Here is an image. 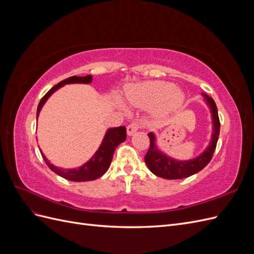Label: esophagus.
I'll return each instance as SVG.
<instances>
[{"label":"esophagus","mask_w":254,"mask_h":254,"mask_svg":"<svg viewBox=\"0 0 254 254\" xmlns=\"http://www.w3.org/2000/svg\"><path fill=\"white\" fill-rule=\"evenodd\" d=\"M139 128H140V124H139V123H136V122L131 123V124H129V125L127 126V134H128L129 136L132 135Z\"/></svg>","instance_id":"esophagus-1"}]
</instances>
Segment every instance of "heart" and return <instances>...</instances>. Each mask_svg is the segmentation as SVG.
Listing matches in <instances>:
<instances>
[{
	"instance_id": "b5f03b06",
	"label": "heart",
	"mask_w": 254,
	"mask_h": 254,
	"mask_svg": "<svg viewBox=\"0 0 254 254\" xmlns=\"http://www.w3.org/2000/svg\"><path fill=\"white\" fill-rule=\"evenodd\" d=\"M127 102L136 108L149 109L153 118L164 119L179 110L186 102V93L177 89L176 84L164 80H150L131 84L126 88ZM118 105L126 111V107L118 101Z\"/></svg>"
}]
</instances>
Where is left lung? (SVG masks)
Segmentation results:
<instances>
[{"instance_id":"1","label":"left lung","mask_w":254,"mask_h":254,"mask_svg":"<svg viewBox=\"0 0 254 254\" xmlns=\"http://www.w3.org/2000/svg\"><path fill=\"white\" fill-rule=\"evenodd\" d=\"M202 96L207 107H209L212 119V135L209 145L206 146L205 149L200 153V155L193 159L184 161L177 160L167 156L166 153L161 150L157 144L156 134L153 132H149L148 136L150 140V145L149 149L144 158V161L152 174L161 177V178L170 180L183 179L200 172L209 164L213 157L215 148H216V144L219 136L220 123L218 118L217 107L214 102V99L209 95H206L205 93H202Z\"/></svg>"}]
</instances>
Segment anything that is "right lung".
Wrapping results in <instances>:
<instances>
[{"mask_svg":"<svg viewBox=\"0 0 254 254\" xmlns=\"http://www.w3.org/2000/svg\"><path fill=\"white\" fill-rule=\"evenodd\" d=\"M91 82H92L91 75L83 76V77H79V76H72V77H68L63 81L58 82L56 86H54L48 93L41 98V101L39 105H38V108H37V119L39 117V113L42 109L43 105L47 103L50 96L54 93V92H56L58 89L64 87V84H68V83L88 84ZM126 135L127 134H126L125 126L109 128L105 133L102 144L99 145L98 149L96 150L94 155L92 156V158L89 161H87L83 165L77 168H71V170L70 168H68V170L67 168L64 170V168L53 165L52 163L49 162L47 157L43 155L41 149H40V152L43 160L45 161V163H47V165L50 167V170L53 171L55 174H57L58 176L63 177V178L66 180L76 181V182L92 181L99 178V177H102L107 171H108L115 148H117L121 143H123L126 140Z\"/></svg>","mask_w":254,"mask_h":254,"instance_id":"add662e5","label":"right lung"}]
</instances>
